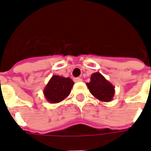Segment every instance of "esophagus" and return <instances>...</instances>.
I'll return each instance as SVG.
<instances>
[{"label": "esophagus", "mask_w": 151, "mask_h": 151, "mask_svg": "<svg viewBox=\"0 0 151 151\" xmlns=\"http://www.w3.org/2000/svg\"><path fill=\"white\" fill-rule=\"evenodd\" d=\"M73 80H74V82H82V78H75L73 79Z\"/></svg>", "instance_id": "1"}]
</instances>
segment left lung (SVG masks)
Returning <instances> with one entry per match:
<instances>
[{
  "mask_svg": "<svg viewBox=\"0 0 151 151\" xmlns=\"http://www.w3.org/2000/svg\"><path fill=\"white\" fill-rule=\"evenodd\" d=\"M89 91L95 98L103 102H110L115 95V86L100 73H94L91 82L86 83Z\"/></svg>",
  "mask_w": 151,
  "mask_h": 151,
  "instance_id": "obj_1",
  "label": "left lung"
}]
</instances>
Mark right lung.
<instances>
[{
    "label": "right lung",
    "mask_w": 151,
    "mask_h": 151,
    "mask_svg": "<svg viewBox=\"0 0 151 151\" xmlns=\"http://www.w3.org/2000/svg\"><path fill=\"white\" fill-rule=\"evenodd\" d=\"M74 82L69 78L59 75H53L43 89V95L50 104H57L70 94Z\"/></svg>",
    "instance_id": "obj_1"
}]
</instances>
